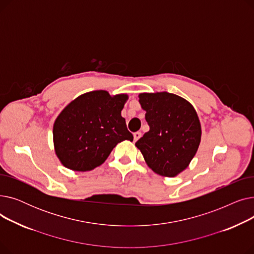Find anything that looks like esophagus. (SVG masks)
<instances>
[{"label": "esophagus", "mask_w": 254, "mask_h": 254, "mask_svg": "<svg viewBox=\"0 0 254 254\" xmlns=\"http://www.w3.org/2000/svg\"><path fill=\"white\" fill-rule=\"evenodd\" d=\"M141 136H142V134L140 131H136V132H134V141L136 142V141H138L140 138H141Z\"/></svg>", "instance_id": "obj_1"}]
</instances>
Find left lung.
Returning <instances> with one entry per match:
<instances>
[{"label": "left lung", "mask_w": 254, "mask_h": 254, "mask_svg": "<svg viewBox=\"0 0 254 254\" xmlns=\"http://www.w3.org/2000/svg\"><path fill=\"white\" fill-rule=\"evenodd\" d=\"M149 130L136 142L156 174L174 177L188 168L201 142V125L193 107L169 92L141 93Z\"/></svg>", "instance_id": "8db88e82"}]
</instances>
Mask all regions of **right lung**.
I'll return each mask as SVG.
<instances>
[{
  "label": "right lung",
  "mask_w": 254,
  "mask_h": 254,
  "mask_svg": "<svg viewBox=\"0 0 254 254\" xmlns=\"http://www.w3.org/2000/svg\"><path fill=\"white\" fill-rule=\"evenodd\" d=\"M127 100V95L111 97L95 90L65 107L53 126L56 153L64 167L90 171L101 166L118 143L134 140L122 116Z\"/></svg>",
  "instance_id": "add662e5"
}]
</instances>
